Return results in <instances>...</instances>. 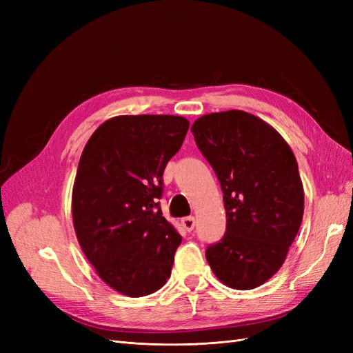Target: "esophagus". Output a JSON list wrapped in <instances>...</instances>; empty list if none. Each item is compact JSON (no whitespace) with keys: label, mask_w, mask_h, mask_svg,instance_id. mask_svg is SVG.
<instances>
[{"label":"esophagus","mask_w":353,"mask_h":353,"mask_svg":"<svg viewBox=\"0 0 353 353\" xmlns=\"http://www.w3.org/2000/svg\"><path fill=\"white\" fill-rule=\"evenodd\" d=\"M181 223H183V227L187 231H193L194 227H196V219L193 216H185V218L181 219Z\"/></svg>","instance_id":"esophagus-1"}]
</instances>
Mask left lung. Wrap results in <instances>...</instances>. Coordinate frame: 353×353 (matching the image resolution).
I'll use <instances>...</instances> for the list:
<instances>
[{
  "instance_id": "1",
  "label": "left lung",
  "mask_w": 353,
  "mask_h": 353,
  "mask_svg": "<svg viewBox=\"0 0 353 353\" xmlns=\"http://www.w3.org/2000/svg\"><path fill=\"white\" fill-rule=\"evenodd\" d=\"M223 193L227 231L206 250L216 279L252 290L281 268L303 218L305 194L290 145L243 110L210 113L191 126Z\"/></svg>"
}]
</instances>
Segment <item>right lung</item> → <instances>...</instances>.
I'll return each instance as SVG.
<instances>
[{"label":"right lung","instance_id":"1","mask_svg":"<svg viewBox=\"0 0 353 353\" xmlns=\"http://www.w3.org/2000/svg\"><path fill=\"white\" fill-rule=\"evenodd\" d=\"M188 126L183 116H116L83 148L72 191L74 232L95 272L121 294H152L170 276L183 239L157 200Z\"/></svg>","mask_w":353,"mask_h":353}]
</instances>
